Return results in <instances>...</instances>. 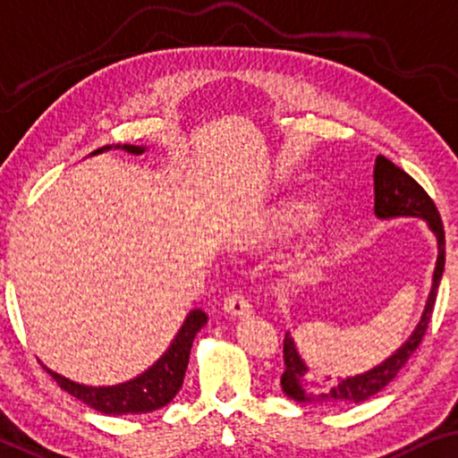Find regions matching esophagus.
Here are the masks:
<instances>
[{
	"label": "esophagus",
	"mask_w": 458,
	"mask_h": 458,
	"mask_svg": "<svg viewBox=\"0 0 458 458\" xmlns=\"http://www.w3.org/2000/svg\"><path fill=\"white\" fill-rule=\"evenodd\" d=\"M224 311L234 315V318H242V315H249L250 313V302L247 299V294L242 291H236L228 294L226 299H224Z\"/></svg>",
	"instance_id": "esophagus-1"
}]
</instances>
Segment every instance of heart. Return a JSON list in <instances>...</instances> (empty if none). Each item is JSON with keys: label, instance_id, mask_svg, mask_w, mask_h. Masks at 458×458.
<instances>
[{"label": "heart", "instance_id": "b5f03b06", "mask_svg": "<svg viewBox=\"0 0 458 458\" xmlns=\"http://www.w3.org/2000/svg\"><path fill=\"white\" fill-rule=\"evenodd\" d=\"M319 220V209L313 203L291 201L276 209L266 222V234L269 238H286L305 232Z\"/></svg>", "mask_w": 458, "mask_h": 458}]
</instances>
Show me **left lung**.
<instances>
[{"instance_id": "8db88e82", "label": "left lung", "mask_w": 458, "mask_h": 458, "mask_svg": "<svg viewBox=\"0 0 458 458\" xmlns=\"http://www.w3.org/2000/svg\"><path fill=\"white\" fill-rule=\"evenodd\" d=\"M373 184H376V216L382 220L388 217H401V216H413L423 217L429 224V228L437 236V255L436 272H434V284H431V293L425 305L423 318L420 326L415 327L413 336L404 343L390 359H386L382 365L373 367V369L360 373L355 377H346L343 382L332 384L327 379H315L307 373V367L302 363L299 352L294 349L293 338L284 336V373H282V390L288 396L299 403H319V404H332V403H363L379 390H384L392 379L398 376V371L407 365V360L413 357V352L420 349L421 340L428 332V326L431 321V313H434V302L437 294V286H440L442 274H444V249H446V241H444V224L437 211L434 199L423 191V186L411 178L407 172L401 170L396 164H392L388 157L377 156L376 170H373Z\"/></svg>"}]
</instances>
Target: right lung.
<instances>
[{"instance_id":"1","label":"right lung","mask_w":458,"mask_h":458,"mask_svg":"<svg viewBox=\"0 0 458 458\" xmlns=\"http://www.w3.org/2000/svg\"><path fill=\"white\" fill-rule=\"evenodd\" d=\"M106 149H109V147L93 151V156ZM122 149L128 153H134V156L143 153L140 147H132V145H122ZM205 324H208V315H205L201 309H192L182 327H180V332L176 334V338H174V343L170 344V349L165 351V355L159 359L156 365L149 367L145 373H140L139 377H134L126 384L107 386V388H93V386L76 384L72 379L57 376V373L49 369L47 371L51 373V377L55 379L62 390H66L68 394L79 398V401L89 404V407L95 411H99V413H106V415L151 413V411L165 407V404L178 394V390L182 388V379H184L186 365H189L192 340H195L197 332L201 330Z\"/></svg>"}]
</instances>
